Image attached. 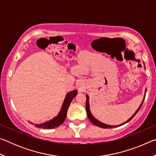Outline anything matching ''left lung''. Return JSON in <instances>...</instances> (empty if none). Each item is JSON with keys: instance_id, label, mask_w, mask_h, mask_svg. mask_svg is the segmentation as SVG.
I'll return each mask as SVG.
<instances>
[{"instance_id": "obj_1", "label": "left lung", "mask_w": 156, "mask_h": 156, "mask_svg": "<svg viewBox=\"0 0 156 156\" xmlns=\"http://www.w3.org/2000/svg\"><path fill=\"white\" fill-rule=\"evenodd\" d=\"M147 92V89H145V93H146ZM86 98H87V100H86V111H87V116H88V118L89 119V120L91 121V122L94 124V125H96V126H99V127H101V128H105V129H107V128H109V129H112V128H113V127H118V126H121V125H125V124H126V122H129V121H130L132 118H133L134 116H135L136 115V113L138 112V111L140 110V107H142V103H143V102H144V98H145V94H144V98H143V100H142V103H141V105H140V106L139 107H138V109L136 110V112H135V113H134V114L131 116V117L129 118V120H127L126 121V122H123L122 124H120V125H115V126H112V125H106V124H104V123H102V122H100L99 120H98L96 118H95L94 116H93V115L91 114V112H90V109H89V96L88 95H86Z\"/></svg>"}]
</instances>
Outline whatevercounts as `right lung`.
<instances>
[{"instance_id":"1","label":"right lung","mask_w":156,"mask_h":156,"mask_svg":"<svg viewBox=\"0 0 156 156\" xmlns=\"http://www.w3.org/2000/svg\"><path fill=\"white\" fill-rule=\"evenodd\" d=\"M78 94V91L76 90H73L72 91L68 92L66 95V97L65 98L64 102H63L61 109H60V112L58 114L56 117L53 118V119L50 120L49 121H47V122L42 123V124H35V126L38 128H43L44 129H51L58 127L61 124L64 122L66 116H67V113L68 108L69 107V105L71 102L72 101L73 98H74L76 95ZM31 124H34L32 122H30Z\"/></svg>"}]
</instances>
